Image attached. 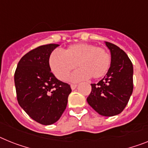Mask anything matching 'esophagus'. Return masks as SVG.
I'll list each match as a JSON object with an SVG mask.
<instances>
[{"instance_id": "esophagus-1", "label": "esophagus", "mask_w": 148, "mask_h": 148, "mask_svg": "<svg viewBox=\"0 0 148 148\" xmlns=\"http://www.w3.org/2000/svg\"><path fill=\"white\" fill-rule=\"evenodd\" d=\"M77 86V84H71V88L72 90H74V89H76Z\"/></svg>"}]
</instances>
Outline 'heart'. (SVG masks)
<instances>
[{"label": "heart", "instance_id": "heart-1", "mask_svg": "<svg viewBox=\"0 0 148 148\" xmlns=\"http://www.w3.org/2000/svg\"><path fill=\"white\" fill-rule=\"evenodd\" d=\"M110 62V54L105 49L88 43H76L68 47L63 53L54 51L49 58L51 71L61 80H66L77 64L80 69L71 77L74 82L88 77H102L108 71Z\"/></svg>", "mask_w": 148, "mask_h": 148}]
</instances>
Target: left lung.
Returning <instances> with one entry per match:
<instances>
[{
	"instance_id": "1",
	"label": "left lung",
	"mask_w": 148,
	"mask_h": 148,
	"mask_svg": "<svg viewBox=\"0 0 148 148\" xmlns=\"http://www.w3.org/2000/svg\"><path fill=\"white\" fill-rule=\"evenodd\" d=\"M110 52V66L97 84H92L87 102L100 115L113 116L120 114L133 90V66L126 53L117 46L105 42Z\"/></svg>"
}]
</instances>
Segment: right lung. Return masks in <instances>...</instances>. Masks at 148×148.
I'll return each instance as SVG.
<instances>
[{"label": "right lung", "mask_w": 148, "mask_h": 148, "mask_svg": "<svg viewBox=\"0 0 148 148\" xmlns=\"http://www.w3.org/2000/svg\"><path fill=\"white\" fill-rule=\"evenodd\" d=\"M59 44L40 46L26 53L17 64L14 81L17 100L36 122L51 125L62 115L71 92L70 85L51 72L49 58Z\"/></svg>", "instance_id": "right-lung-1"}]
</instances>
